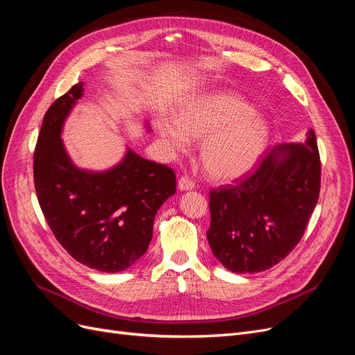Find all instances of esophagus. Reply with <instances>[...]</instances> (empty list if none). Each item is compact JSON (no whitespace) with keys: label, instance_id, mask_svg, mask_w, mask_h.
I'll return each mask as SVG.
<instances>
[{"label":"esophagus","instance_id":"1","mask_svg":"<svg viewBox=\"0 0 355 355\" xmlns=\"http://www.w3.org/2000/svg\"><path fill=\"white\" fill-rule=\"evenodd\" d=\"M178 187H179L180 191H191V189L196 188V184H194V182H192L189 178L184 176V178L179 179Z\"/></svg>","mask_w":355,"mask_h":355}]
</instances>
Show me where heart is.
Masks as SVG:
<instances>
[{
	"label": "heart",
	"instance_id": "heart-1",
	"mask_svg": "<svg viewBox=\"0 0 355 355\" xmlns=\"http://www.w3.org/2000/svg\"><path fill=\"white\" fill-rule=\"evenodd\" d=\"M155 130L171 153H187L191 141L202 139L200 161L218 182L249 175L270 137L265 116L240 96L214 92L197 96L182 106L176 121L157 118Z\"/></svg>",
	"mask_w": 355,
	"mask_h": 355
}]
</instances>
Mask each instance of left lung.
Listing matches in <instances>:
<instances>
[{
	"mask_svg": "<svg viewBox=\"0 0 355 355\" xmlns=\"http://www.w3.org/2000/svg\"><path fill=\"white\" fill-rule=\"evenodd\" d=\"M313 128L304 144H283L241 184L210 192L209 245L232 272L270 270L302 239L320 194Z\"/></svg>",
	"mask_w": 355,
	"mask_h": 355,
	"instance_id": "obj_1",
	"label": "left lung"
}]
</instances>
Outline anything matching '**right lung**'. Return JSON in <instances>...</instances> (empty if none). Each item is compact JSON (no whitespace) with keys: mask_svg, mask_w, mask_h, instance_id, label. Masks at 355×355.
I'll list each match as a JSON object with an SVG mask.
<instances>
[{"mask_svg":"<svg viewBox=\"0 0 355 355\" xmlns=\"http://www.w3.org/2000/svg\"><path fill=\"white\" fill-rule=\"evenodd\" d=\"M83 87L75 84L44 115L34 153L35 191L50 230L75 261L120 272L145 254L155 214L176 192V175L130 148L108 170L75 166L60 135Z\"/></svg>","mask_w":355,"mask_h":355,"instance_id":"obj_1","label":"right lung"}]
</instances>
